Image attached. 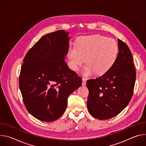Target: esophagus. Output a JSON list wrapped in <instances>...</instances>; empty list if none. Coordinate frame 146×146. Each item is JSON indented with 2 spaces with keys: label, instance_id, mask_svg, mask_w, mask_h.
<instances>
[{
  "label": "esophagus",
  "instance_id": "1",
  "mask_svg": "<svg viewBox=\"0 0 146 146\" xmlns=\"http://www.w3.org/2000/svg\"><path fill=\"white\" fill-rule=\"evenodd\" d=\"M86 81H87L86 78H82V86H86Z\"/></svg>",
  "mask_w": 146,
  "mask_h": 146
}]
</instances>
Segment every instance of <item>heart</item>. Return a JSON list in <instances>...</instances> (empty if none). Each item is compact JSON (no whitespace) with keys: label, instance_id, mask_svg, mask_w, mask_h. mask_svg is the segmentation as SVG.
I'll use <instances>...</instances> for the list:
<instances>
[{"label":"heart","instance_id":"b5f03b06","mask_svg":"<svg viewBox=\"0 0 146 146\" xmlns=\"http://www.w3.org/2000/svg\"><path fill=\"white\" fill-rule=\"evenodd\" d=\"M118 52L116 41L100 35L81 36L76 41L75 46H70L68 52L69 65L74 71L84 62L86 65L82 70L86 76L95 73L103 75L114 65Z\"/></svg>","mask_w":146,"mask_h":146}]
</instances>
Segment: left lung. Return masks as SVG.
Returning <instances> with one entry per match:
<instances>
[{
  "label": "left lung",
  "instance_id": "obj_1",
  "mask_svg": "<svg viewBox=\"0 0 146 146\" xmlns=\"http://www.w3.org/2000/svg\"><path fill=\"white\" fill-rule=\"evenodd\" d=\"M118 54L112 68L105 74L87 81L89 113L99 119H108L121 113L133 92L136 70L128 46L118 38Z\"/></svg>",
  "mask_w": 146,
  "mask_h": 146
}]
</instances>
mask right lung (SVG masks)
<instances>
[{
    "instance_id": "add662e5",
    "label": "right lung",
    "mask_w": 146,
    "mask_h": 146,
    "mask_svg": "<svg viewBox=\"0 0 146 146\" xmlns=\"http://www.w3.org/2000/svg\"><path fill=\"white\" fill-rule=\"evenodd\" d=\"M69 33L59 30L41 37L27 53L19 86L24 103L36 118L51 122L66 110L68 98L81 86L82 78L65 60Z\"/></svg>"
}]
</instances>
